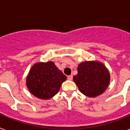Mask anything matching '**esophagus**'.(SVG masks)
I'll return each mask as SVG.
<instances>
[{
    "label": "esophagus",
    "mask_w": 130,
    "mask_h": 130,
    "mask_svg": "<svg viewBox=\"0 0 130 130\" xmlns=\"http://www.w3.org/2000/svg\"><path fill=\"white\" fill-rule=\"evenodd\" d=\"M68 79L70 80H72L73 79V76L72 75H70L68 76Z\"/></svg>",
    "instance_id": "1"
}]
</instances>
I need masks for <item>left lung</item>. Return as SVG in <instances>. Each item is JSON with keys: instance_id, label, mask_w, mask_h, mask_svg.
Masks as SVG:
<instances>
[{"instance_id": "1", "label": "left lung", "mask_w": 130, "mask_h": 130, "mask_svg": "<svg viewBox=\"0 0 130 130\" xmlns=\"http://www.w3.org/2000/svg\"><path fill=\"white\" fill-rule=\"evenodd\" d=\"M74 81L80 92L89 97L101 94L109 83V73L103 63L96 61L83 62L78 66Z\"/></svg>"}]
</instances>
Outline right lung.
<instances>
[{
	"mask_svg": "<svg viewBox=\"0 0 130 130\" xmlns=\"http://www.w3.org/2000/svg\"><path fill=\"white\" fill-rule=\"evenodd\" d=\"M67 79L65 75L52 61L38 62L32 66L27 77V86L29 92L37 98L50 99L60 89Z\"/></svg>",
	"mask_w": 130,
	"mask_h": 130,
	"instance_id": "add662e5",
	"label": "right lung"
}]
</instances>
